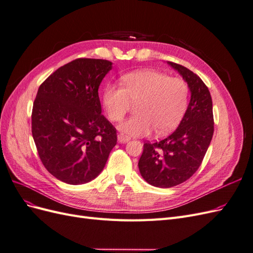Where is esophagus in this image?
Masks as SVG:
<instances>
[{
    "label": "esophagus",
    "instance_id": "obj_1",
    "mask_svg": "<svg viewBox=\"0 0 253 253\" xmlns=\"http://www.w3.org/2000/svg\"><path fill=\"white\" fill-rule=\"evenodd\" d=\"M118 141L119 142H127L129 141V137L124 135V134H118Z\"/></svg>",
    "mask_w": 253,
    "mask_h": 253
}]
</instances>
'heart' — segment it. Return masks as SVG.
Here are the masks:
<instances>
[{"mask_svg":"<svg viewBox=\"0 0 253 253\" xmlns=\"http://www.w3.org/2000/svg\"><path fill=\"white\" fill-rule=\"evenodd\" d=\"M120 83L121 86L105 85L102 104L109 119L118 122L124 119L132 103H137L138 114L120 126L124 133L143 136L155 128L158 135L167 134L173 131L185 116L190 88L182 78L143 70L124 75Z\"/></svg>","mask_w":253,"mask_h":253,"instance_id":"obj_1","label":"heart"}]
</instances>
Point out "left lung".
<instances>
[{
  "mask_svg": "<svg viewBox=\"0 0 253 253\" xmlns=\"http://www.w3.org/2000/svg\"><path fill=\"white\" fill-rule=\"evenodd\" d=\"M188 83L191 100L180 125L165 139L143 143L138 162L150 185L171 188L186 181L203 163L214 132L212 99L204 81L192 71L169 62Z\"/></svg>",
  "mask_w": 253,
  "mask_h": 253,
  "instance_id": "8db88e82",
  "label": "left lung"
}]
</instances>
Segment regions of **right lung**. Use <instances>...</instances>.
<instances>
[{
	"label": "right lung",
	"instance_id": "1",
	"mask_svg": "<svg viewBox=\"0 0 253 253\" xmlns=\"http://www.w3.org/2000/svg\"><path fill=\"white\" fill-rule=\"evenodd\" d=\"M112 62L78 58L59 67L38 89L32 133L43 166L59 180L96 178L117 143V129L101 114L98 88Z\"/></svg>",
	"mask_w": 253,
	"mask_h": 253
}]
</instances>
